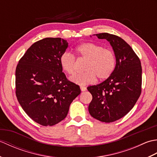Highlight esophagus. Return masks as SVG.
<instances>
[{
    "mask_svg": "<svg viewBox=\"0 0 157 157\" xmlns=\"http://www.w3.org/2000/svg\"><path fill=\"white\" fill-rule=\"evenodd\" d=\"M80 89H81L82 91H86V90H87V88H86V87H85V86H80Z\"/></svg>",
    "mask_w": 157,
    "mask_h": 157,
    "instance_id": "esophagus-1",
    "label": "esophagus"
}]
</instances>
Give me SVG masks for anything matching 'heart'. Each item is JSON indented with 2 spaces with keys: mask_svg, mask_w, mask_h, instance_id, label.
Segmentation results:
<instances>
[{
  "mask_svg": "<svg viewBox=\"0 0 157 157\" xmlns=\"http://www.w3.org/2000/svg\"><path fill=\"white\" fill-rule=\"evenodd\" d=\"M78 59L86 60L84 72L76 73L70 80L78 85L84 86L94 83L97 77L99 80H105L114 72L116 66V56L114 51L104 48L102 46L93 42H84L75 48ZM62 69L69 75L73 74L76 70L77 62L75 56L65 52L60 56Z\"/></svg>",
  "mask_w": 157,
  "mask_h": 157,
  "instance_id": "b5f03b06",
  "label": "heart"
}]
</instances>
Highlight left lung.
<instances>
[{"instance_id":"1","label":"left lung","mask_w":157,"mask_h":157,"mask_svg":"<svg viewBox=\"0 0 157 157\" xmlns=\"http://www.w3.org/2000/svg\"><path fill=\"white\" fill-rule=\"evenodd\" d=\"M106 39L116 56L113 74L105 81L87 88L92 100L88 111L92 117L105 123L122 118L131 111L142 92V66L139 57L128 43L109 33L96 34Z\"/></svg>"}]
</instances>
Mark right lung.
<instances>
[{"label": "right lung", "instance_id": "obj_1", "mask_svg": "<svg viewBox=\"0 0 157 157\" xmlns=\"http://www.w3.org/2000/svg\"><path fill=\"white\" fill-rule=\"evenodd\" d=\"M67 47L64 39L44 38L33 44L17 65V98L26 114L42 125L52 126L64 119L81 93L60 65V56Z\"/></svg>", "mask_w": 157, "mask_h": 157}]
</instances>
